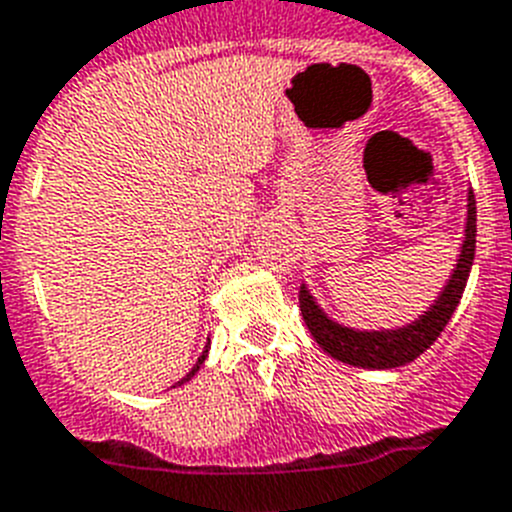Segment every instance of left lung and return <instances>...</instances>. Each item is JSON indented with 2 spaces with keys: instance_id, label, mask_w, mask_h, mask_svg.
<instances>
[{
  "instance_id": "8db88e82",
  "label": "left lung",
  "mask_w": 512,
  "mask_h": 512,
  "mask_svg": "<svg viewBox=\"0 0 512 512\" xmlns=\"http://www.w3.org/2000/svg\"><path fill=\"white\" fill-rule=\"evenodd\" d=\"M476 249V203L474 192H468V221H466V242L461 247V260L455 265L453 278L448 281L445 291L440 294L432 309L401 330H388V333H362V330L341 328L333 320L322 315L320 307L312 302L307 289H299V309L307 322L309 333L320 343V349L343 364H354L364 369H393L401 364L414 362L416 356L437 341L450 315L461 302L463 289H466L468 273L474 265Z\"/></svg>"
}]
</instances>
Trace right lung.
Segmentation results:
<instances>
[{
  "label": "right lung",
  "instance_id": "1",
  "mask_svg": "<svg viewBox=\"0 0 512 512\" xmlns=\"http://www.w3.org/2000/svg\"><path fill=\"white\" fill-rule=\"evenodd\" d=\"M203 362H205V351H203V356H200V359H197V364H195V367H192V369H190V372H187V375H184V377H182V380L176 382V385H182V382H187V380H190V377H192V375H195V372H197V369H200V364H203Z\"/></svg>",
  "mask_w": 512,
  "mask_h": 512
}]
</instances>
